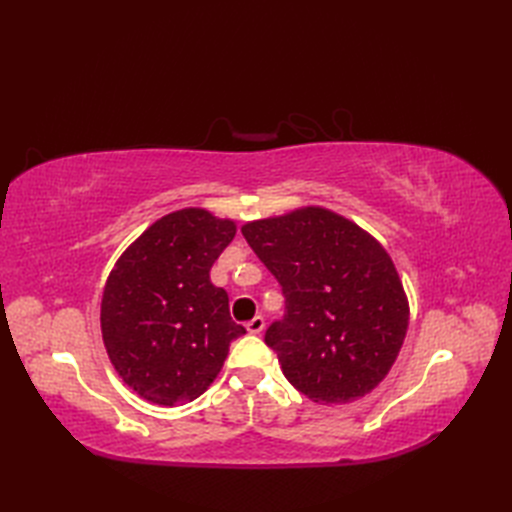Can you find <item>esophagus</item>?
<instances>
[{
  "label": "esophagus",
  "mask_w": 512,
  "mask_h": 512,
  "mask_svg": "<svg viewBox=\"0 0 512 512\" xmlns=\"http://www.w3.org/2000/svg\"><path fill=\"white\" fill-rule=\"evenodd\" d=\"M247 331H250L252 335H260L262 331H265V318H262V316L252 318L250 322H247Z\"/></svg>",
  "instance_id": "1"
}]
</instances>
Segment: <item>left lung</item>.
Wrapping results in <instances>:
<instances>
[{
	"label": "left lung",
	"instance_id": "obj_1",
	"mask_svg": "<svg viewBox=\"0 0 512 512\" xmlns=\"http://www.w3.org/2000/svg\"><path fill=\"white\" fill-rule=\"evenodd\" d=\"M241 232L284 290L286 316L265 342L288 382L324 406L374 391L397 361L410 320L382 243L318 205L245 222Z\"/></svg>",
	"mask_w": 512,
	"mask_h": 512
}]
</instances>
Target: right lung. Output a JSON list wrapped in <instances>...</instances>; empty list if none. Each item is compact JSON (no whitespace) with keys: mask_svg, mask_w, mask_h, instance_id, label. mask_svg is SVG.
<instances>
[{"mask_svg":"<svg viewBox=\"0 0 512 512\" xmlns=\"http://www.w3.org/2000/svg\"><path fill=\"white\" fill-rule=\"evenodd\" d=\"M237 224L207 209L162 215L136 237L108 275L100 327L121 380L158 406L203 395L243 335L228 294L213 286V262L235 239Z\"/></svg>","mask_w":512,"mask_h":512,"instance_id":"1","label":"right lung"}]
</instances>
